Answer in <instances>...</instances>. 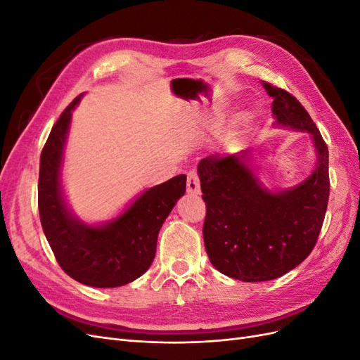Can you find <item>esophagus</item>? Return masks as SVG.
I'll use <instances>...</instances> for the list:
<instances>
[{
	"label": "esophagus",
	"instance_id": "1",
	"mask_svg": "<svg viewBox=\"0 0 360 360\" xmlns=\"http://www.w3.org/2000/svg\"><path fill=\"white\" fill-rule=\"evenodd\" d=\"M186 188H188V193H193L198 195L201 192V186H200V177L197 171H189L188 172V181H186Z\"/></svg>",
	"mask_w": 360,
	"mask_h": 360
}]
</instances>
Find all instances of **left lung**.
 Returning a JSON list of instances; mask_svg holds the SVG:
<instances>
[{"mask_svg": "<svg viewBox=\"0 0 360 360\" xmlns=\"http://www.w3.org/2000/svg\"><path fill=\"white\" fill-rule=\"evenodd\" d=\"M275 126L312 136L317 165L297 186L271 192L259 181L249 150L210 155L198 163L210 263L245 282L276 279L297 267L317 243L329 201V150L308 111L288 91L263 81Z\"/></svg>", "mask_w": 360, "mask_h": 360, "instance_id": "left-lung-1", "label": "left lung"}]
</instances>
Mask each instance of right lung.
I'll list each match as a JSON object with an SVG mask.
<instances>
[{"instance_id": "right-lung-1", "label": "right lung", "mask_w": 360, "mask_h": 360, "mask_svg": "<svg viewBox=\"0 0 360 360\" xmlns=\"http://www.w3.org/2000/svg\"><path fill=\"white\" fill-rule=\"evenodd\" d=\"M79 101L81 96L64 110L41 150L40 222L58 264L70 278L97 288L122 287L144 275L153 263L159 230L186 192V176L180 174L147 189L110 222H81L69 210L60 179L72 111Z\"/></svg>"}]
</instances>
